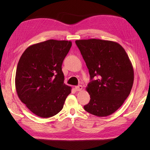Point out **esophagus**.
<instances>
[{"instance_id": "esophagus-1", "label": "esophagus", "mask_w": 150, "mask_h": 150, "mask_svg": "<svg viewBox=\"0 0 150 150\" xmlns=\"http://www.w3.org/2000/svg\"><path fill=\"white\" fill-rule=\"evenodd\" d=\"M82 88H82L81 85H79V86H75V88L76 91H81L82 90Z\"/></svg>"}]
</instances>
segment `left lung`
<instances>
[{
    "label": "left lung",
    "mask_w": 150,
    "mask_h": 150,
    "mask_svg": "<svg viewBox=\"0 0 150 150\" xmlns=\"http://www.w3.org/2000/svg\"><path fill=\"white\" fill-rule=\"evenodd\" d=\"M75 43L90 75L86 88L90 100L84 110L95 116L110 115L122 106L132 90V64L117 42L92 39L77 40Z\"/></svg>",
    "instance_id": "8db88e82"
}]
</instances>
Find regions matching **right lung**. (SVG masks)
<instances>
[{
    "label": "right lung",
    "mask_w": 150,
    "mask_h": 150,
    "mask_svg": "<svg viewBox=\"0 0 150 150\" xmlns=\"http://www.w3.org/2000/svg\"><path fill=\"white\" fill-rule=\"evenodd\" d=\"M71 44V41L47 40L28 47L19 59L16 91L20 100L37 116L55 115L71 93V88L64 83L62 64Z\"/></svg>",
    "instance_id": "add662e5"
}]
</instances>
